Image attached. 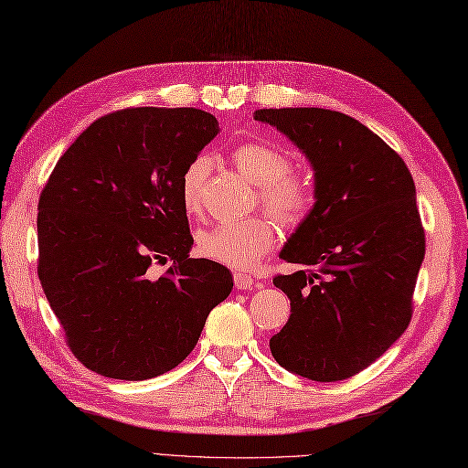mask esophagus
Masks as SVG:
<instances>
[{
  "mask_svg": "<svg viewBox=\"0 0 468 468\" xmlns=\"http://www.w3.org/2000/svg\"><path fill=\"white\" fill-rule=\"evenodd\" d=\"M234 286H236V290L250 292V290H254L256 282H254L252 276H250V273H246V271H236V273H234Z\"/></svg>",
  "mask_w": 468,
  "mask_h": 468,
  "instance_id": "34e87169",
  "label": "esophagus"
}]
</instances>
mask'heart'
I'll return each mask as SVG.
<instances>
[{
  "mask_svg": "<svg viewBox=\"0 0 468 468\" xmlns=\"http://www.w3.org/2000/svg\"><path fill=\"white\" fill-rule=\"evenodd\" d=\"M234 165L254 182L260 200L282 224L300 222L312 207L307 182L290 173V158L264 141H248L232 151ZM210 173L207 156H197L180 180V197L186 212L198 214L204 202V185ZM278 242V226L268 216H252L240 222L216 224L197 238L198 252L216 264L238 271L252 270Z\"/></svg>",
  "mask_w": 468,
  "mask_h": 468,
  "instance_id": "obj_1",
  "label": "heart"
}]
</instances>
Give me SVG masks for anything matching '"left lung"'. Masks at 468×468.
Returning <instances> with one entry per match:
<instances>
[{
    "instance_id": "1",
    "label": "left lung",
    "mask_w": 468,
    "mask_h": 468,
    "mask_svg": "<svg viewBox=\"0 0 468 468\" xmlns=\"http://www.w3.org/2000/svg\"><path fill=\"white\" fill-rule=\"evenodd\" d=\"M314 170V207L280 258L303 270L276 276L292 315L271 335L283 369L312 381L353 378L379 359L411 322L425 232L415 182L381 136L344 112L258 109Z\"/></svg>"
}]
</instances>
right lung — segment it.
Returning a JSON list of instances; mask_svg holds the SVG:
<instances>
[{"instance_id":"right-lung-1","label":"right lung","mask_w":468,"mask_h":468,"mask_svg":"<svg viewBox=\"0 0 468 468\" xmlns=\"http://www.w3.org/2000/svg\"><path fill=\"white\" fill-rule=\"evenodd\" d=\"M200 109L111 112L67 148L39 197L37 273L67 344L111 379L143 381L175 369L232 292V276L190 258L180 180L218 134ZM174 260L163 279L154 261Z\"/></svg>"}]
</instances>
